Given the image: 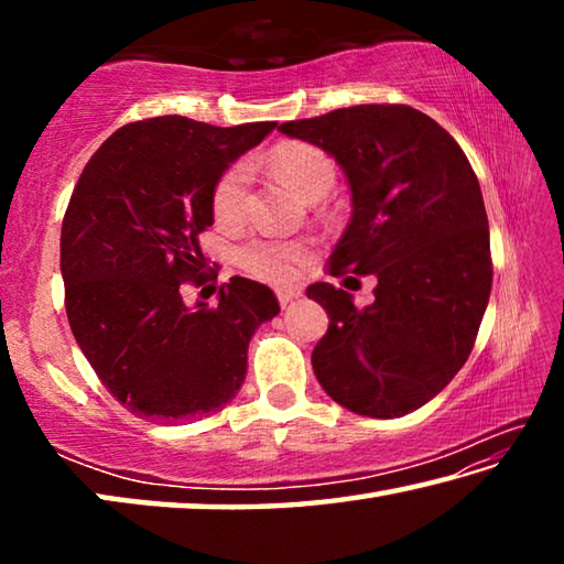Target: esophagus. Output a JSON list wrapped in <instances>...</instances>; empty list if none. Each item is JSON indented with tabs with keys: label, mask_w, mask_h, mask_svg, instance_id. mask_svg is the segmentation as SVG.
Masks as SVG:
<instances>
[{
	"label": "esophagus",
	"mask_w": 564,
	"mask_h": 564,
	"mask_svg": "<svg viewBox=\"0 0 564 564\" xmlns=\"http://www.w3.org/2000/svg\"><path fill=\"white\" fill-rule=\"evenodd\" d=\"M295 299H299V291H291V289L279 291V303H281V305H289V303L295 301Z\"/></svg>",
	"instance_id": "esophagus-1"
}]
</instances>
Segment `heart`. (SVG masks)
Listing matches in <instances>:
<instances>
[{
  "label": "heart",
  "mask_w": 564,
  "mask_h": 564,
  "mask_svg": "<svg viewBox=\"0 0 564 564\" xmlns=\"http://www.w3.org/2000/svg\"><path fill=\"white\" fill-rule=\"evenodd\" d=\"M269 169L281 181H285L291 188L299 191L305 198L326 196L336 184V161H333L326 151L313 144H281L271 151ZM248 198V171L243 164L228 166L221 176H218L214 194H212V208L216 221L231 224L238 221L246 212ZM303 248L299 243L289 241H269V238H256L248 241L238 251V261H241L248 273L259 275L265 281H289L295 263H299Z\"/></svg>",
  "instance_id": "1"
}]
</instances>
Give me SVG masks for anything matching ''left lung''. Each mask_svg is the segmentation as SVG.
Here are the masks:
<instances>
[{"label": "left lung", "mask_w": 564, "mask_h": 564, "mask_svg": "<svg viewBox=\"0 0 564 564\" xmlns=\"http://www.w3.org/2000/svg\"><path fill=\"white\" fill-rule=\"evenodd\" d=\"M279 131L321 147L348 178L352 216L330 275L378 279L366 308L330 283L305 291L330 318L311 356L318 383L350 413H413L465 366L490 301V228L470 161L405 104H360Z\"/></svg>", "instance_id": "obj_1"}]
</instances>
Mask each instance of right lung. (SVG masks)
Here are the masks:
<instances>
[{
	"label": "right lung",
	"mask_w": 564,
	"mask_h": 564,
	"mask_svg": "<svg viewBox=\"0 0 564 564\" xmlns=\"http://www.w3.org/2000/svg\"><path fill=\"white\" fill-rule=\"evenodd\" d=\"M275 121L127 123L84 166L62 224L66 318L99 380L133 415L184 423L243 386L248 343L281 311L269 285L234 275L218 305L184 301L214 279L198 246L218 176Z\"/></svg>",
	"instance_id": "1"
}]
</instances>
